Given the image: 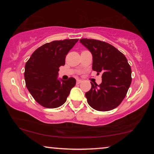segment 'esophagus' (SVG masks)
Segmentation results:
<instances>
[{
	"mask_svg": "<svg viewBox=\"0 0 154 154\" xmlns=\"http://www.w3.org/2000/svg\"><path fill=\"white\" fill-rule=\"evenodd\" d=\"M81 82H82L81 80H77V81H76V83H77V84H80V83H81Z\"/></svg>",
	"mask_w": 154,
	"mask_h": 154,
	"instance_id": "esophagus-1",
	"label": "esophagus"
}]
</instances>
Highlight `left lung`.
<instances>
[{
  "label": "left lung",
  "instance_id": "left-lung-1",
  "mask_svg": "<svg viewBox=\"0 0 154 154\" xmlns=\"http://www.w3.org/2000/svg\"><path fill=\"white\" fill-rule=\"evenodd\" d=\"M80 42L91 52L92 69L102 73L100 85L91 83L85 93L88 104L100 111L112 110L124 100L132 82V70L125 55L111 44L94 39Z\"/></svg>",
  "mask_w": 154,
  "mask_h": 154
}]
</instances>
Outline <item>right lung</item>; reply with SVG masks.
I'll use <instances>...</instances> for the list:
<instances>
[{
    "label": "right lung",
    "instance_id": "1",
    "mask_svg": "<svg viewBox=\"0 0 154 154\" xmlns=\"http://www.w3.org/2000/svg\"><path fill=\"white\" fill-rule=\"evenodd\" d=\"M79 39L54 41L35 50L25 65L24 79L27 89L41 106L54 109L66 101L76 81L57 79L59 68L65 64V58Z\"/></svg>",
    "mask_w": 154,
    "mask_h": 154
}]
</instances>
